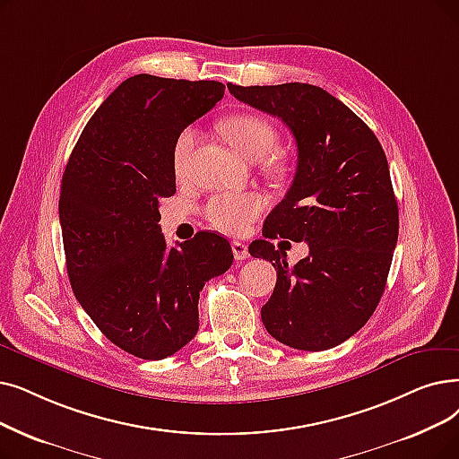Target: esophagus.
Here are the masks:
<instances>
[{
    "label": "esophagus",
    "mask_w": 459,
    "mask_h": 459,
    "mask_svg": "<svg viewBox=\"0 0 459 459\" xmlns=\"http://www.w3.org/2000/svg\"><path fill=\"white\" fill-rule=\"evenodd\" d=\"M232 253H234V258L236 261H244V258L249 256V251H247V246L244 242H238L234 240L232 242Z\"/></svg>",
    "instance_id": "34e87169"
}]
</instances>
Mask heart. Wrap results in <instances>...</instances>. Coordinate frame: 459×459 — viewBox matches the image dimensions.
I'll return each instance as SVG.
<instances>
[{"label": "heart", "instance_id": "b5f03b06", "mask_svg": "<svg viewBox=\"0 0 459 459\" xmlns=\"http://www.w3.org/2000/svg\"><path fill=\"white\" fill-rule=\"evenodd\" d=\"M221 133L227 143L246 157L247 161H263L270 172L279 174L281 163L272 155L277 148L279 133L266 117L256 114H236L221 122ZM198 134L193 127L184 129L176 136L172 150V165L178 176L187 172V165ZM266 208V198L253 191L244 193H217L204 206V217L217 230L227 234H244L255 219Z\"/></svg>", "mask_w": 459, "mask_h": 459}]
</instances>
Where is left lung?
<instances>
[{"instance_id": "obj_1", "label": "left lung", "mask_w": 459, "mask_h": 459, "mask_svg": "<svg viewBox=\"0 0 459 459\" xmlns=\"http://www.w3.org/2000/svg\"><path fill=\"white\" fill-rule=\"evenodd\" d=\"M227 88L238 101L281 117L298 150L292 186L264 221L266 240L249 246L251 256L277 272L263 323L292 349H332L369 321L386 287L400 217L383 146L318 86ZM279 235L307 241L310 255L290 267L267 242Z\"/></svg>"}]
</instances>
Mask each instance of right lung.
Returning a JSON list of instances; mask_svg holds the SVG:
<instances>
[{
  "mask_svg": "<svg viewBox=\"0 0 459 459\" xmlns=\"http://www.w3.org/2000/svg\"><path fill=\"white\" fill-rule=\"evenodd\" d=\"M215 81L136 74L90 117L59 193L67 273L95 326L126 352L163 360L198 332V296L232 249L198 232L167 247L159 201L176 193V136L221 101Z\"/></svg>",
  "mask_w": 459,
  "mask_h": 459,
  "instance_id": "right-lung-1",
  "label": "right lung"
}]
</instances>
